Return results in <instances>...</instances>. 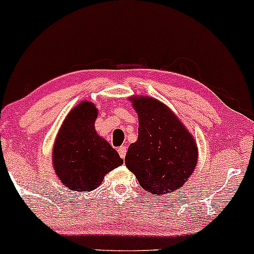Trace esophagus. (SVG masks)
<instances>
[{
    "label": "esophagus",
    "instance_id": "esophagus-1",
    "mask_svg": "<svg viewBox=\"0 0 254 254\" xmlns=\"http://www.w3.org/2000/svg\"><path fill=\"white\" fill-rule=\"evenodd\" d=\"M127 145H122V147L118 148V153H119V155H121L122 159H124L125 155H127Z\"/></svg>",
    "mask_w": 254,
    "mask_h": 254
}]
</instances>
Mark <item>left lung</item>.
I'll return each instance as SVG.
<instances>
[{"mask_svg": "<svg viewBox=\"0 0 254 254\" xmlns=\"http://www.w3.org/2000/svg\"><path fill=\"white\" fill-rule=\"evenodd\" d=\"M138 138L125 155V166L145 191L161 196L188 182L198 161L194 137L176 113L157 99L133 95Z\"/></svg>", "mask_w": 254, "mask_h": 254, "instance_id": "left-lung-1", "label": "left lung"}]
</instances>
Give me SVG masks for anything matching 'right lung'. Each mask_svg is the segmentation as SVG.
<instances>
[{
  "label": "right lung",
  "instance_id": "right-lung-1",
  "mask_svg": "<svg viewBox=\"0 0 254 254\" xmlns=\"http://www.w3.org/2000/svg\"><path fill=\"white\" fill-rule=\"evenodd\" d=\"M98 109L81 101L64 118L52 148V167L61 183L71 191L89 192L103 183L123 159L95 130Z\"/></svg>",
  "mask_w": 254,
  "mask_h": 254
}]
</instances>
